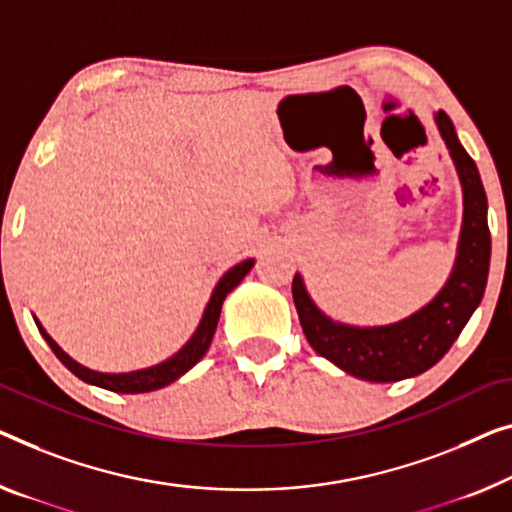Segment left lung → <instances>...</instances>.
<instances>
[{"mask_svg":"<svg viewBox=\"0 0 512 512\" xmlns=\"http://www.w3.org/2000/svg\"><path fill=\"white\" fill-rule=\"evenodd\" d=\"M437 126L455 160L464 190V225L453 276L437 299L416 315L379 329H354L331 322L315 308L301 276H294L292 296L310 347L349 375L368 381H400L416 377L439 363L467 326L485 294L490 271L492 236L487 227V195L478 167L457 140L453 121L437 114Z\"/></svg>","mask_w":512,"mask_h":512,"instance_id":"left-lung-1","label":"left lung"}]
</instances>
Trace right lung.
Returning <instances> with one entry per match:
<instances>
[{"instance_id": "1", "label": "right lung", "mask_w": 512, "mask_h": 512, "mask_svg": "<svg viewBox=\"0 0 512 512\" xmlns=\"http://www.w3.org/2000/svg\"><path fill=\"white\" fill-rule=\"evenodd\" d=\"M250 269H253V259H246V262L236 264L234 269H230L223 278H220L216 289H213V296H211V301L207 305V310H204L202 322H200V326H197L193 338L188 340V345L183 347L179 354L167 358L165 363L154 365V368L128 372V375H103V372L87 370V368H82L80 363H75L71 356H66L64 352H61L57 342L43 331V326H38V331L43 333L45 342H48L50 349L55 352L59 361L64 363L75 377L87 381V384L108 388V391H114V393H149V391H156V388H163L167 384H172L174 379H179L183 372H188L197 361H200L204 354H207V349H209L211 340H213V333H216L220 308H223L225 296L230 294L243 278H246V273Z\"/></svg>"}]
</instances>
